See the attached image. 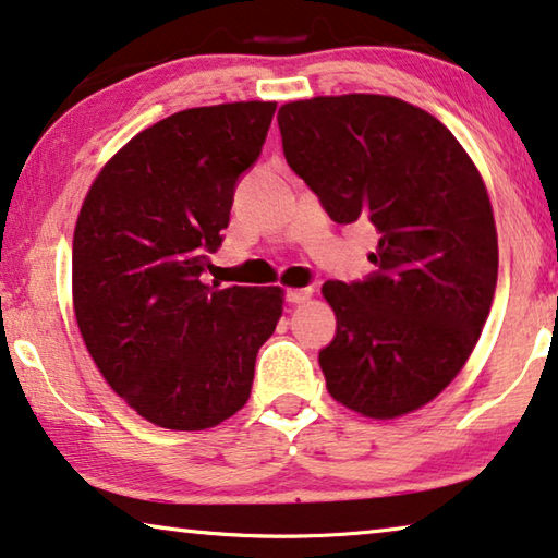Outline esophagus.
<instances>
[{"mask_svg":"<svg viewBox=\"0 0 558 558\" xmlns=\"http://www.w3.org/2000/svg\"><path fill=\"white\" fill-rule=\"evenodd\" d=\"M311 295H313V288H288L286 290L288 303H295V305L311 301Z\"/></svg>","mask_w":558,"mask_h":558,"instance_id":"esophagus-1","label":"esophagus"}]
</instances>
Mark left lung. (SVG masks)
Returning a JSON list of instances; mask_svg holds the SVG:
<instances>
[{
  "label": "left lung",
  "mask_w": 558,
  "mask_h": 558,
  "mask_svg": "<svg viewBox=\"0 0 558 558\" xmlns=\"http://www.w3.org/2000/svg\"><path fill=\"white\" fill-rule=\"evenodd\" d=\"M282 153L340 226L380 232L363 282L328 280L338 328L318 355L328 393L365 418H398L459 376L492 311L498 238L481 172L453 132L388 95L278 110Z\"/></svg>",
  "instance_id": "obj_1"
}]
</instances>
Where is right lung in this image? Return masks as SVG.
Segmentation results:
<instances>
[{"label": "right lung", "instance_id": "right-lung-1", "mask_svg": "<svg viewBox=\"0 0 558 558\" xmlns=\"http://www.w3.org/2000/svg\"><path fill=\"white\" fill-rule=\"evenodd\" d=\"M276 102L174 112L137 132L89 187L72 240V305L89 355L145 421L205 430L251 398L282 290L210 288L235 182L260 155Z\"/></svg>", "mask_w": 558, "mask_h": 558}]
</instances>
